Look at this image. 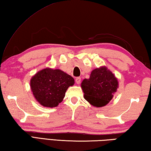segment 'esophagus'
<instances>
[{"mask_svg": "<svg viewBox=\"0 0 151 151\" xmlns=\"http://www.w3.org/2000/svg\"><path fill=\"white\" fill-rule=\"evenodd\" d=\"M81 78L80 77H76V78H75V81H76V84H80L81 83Z\"/></svg>", "mask_w": 151, "mask_h": 151, "instance_id": "1", "label": "esophagus"}]
</instances>
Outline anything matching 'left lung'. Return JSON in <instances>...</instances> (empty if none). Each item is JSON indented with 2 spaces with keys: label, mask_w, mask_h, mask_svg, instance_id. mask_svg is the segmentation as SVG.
<instances>
[{
  "label": "left lung",
  "mask_w": 151,
  "mask_h": 151,
  "mask_svg": "<svg viewBox=\"0 0 151 151\" xmlns=\"http://www.w3.org/2000/svg\"><path fill=\"white\" fill-rule=\"evenodd\" d=\"M84 97L89 103L96 107L107 104L118 88V81L111 71L101 67L92 71L90 78L81 83Z\"/></svg>",
  "instance_id": "1"
}]
</instances>
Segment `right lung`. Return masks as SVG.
<instances>
[{
	"label": "right lung",
	"mask_w": 151,
	"mask_h": 151,
	"mask_svg": "<svg viewBox=\"0 0 151 151\" xmlns=\"http://www.w3.org/2000/svg\"><path fill=\"white\" fill-rule=\"evenodd\" d=\"M74 83L72 76L63 71L47 68L32 76L30 88L41 105L52 108L63 101L67 88Z\"/></svg>",
	"instance_id": "right-lung-1"
}]
</instances>
